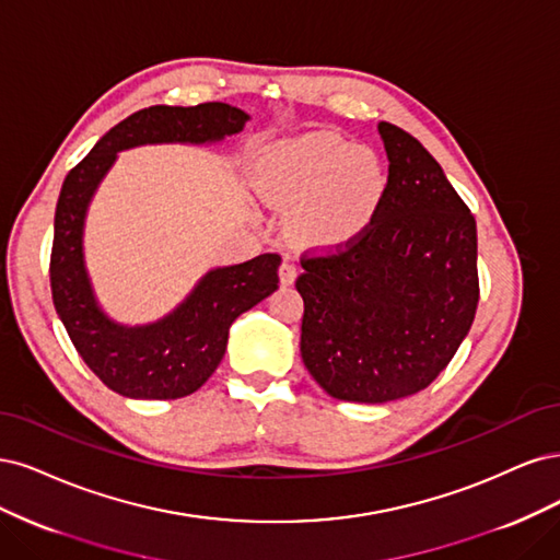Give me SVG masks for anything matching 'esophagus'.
Segmentation results:
<instances>
[{"label":"esophagus","instance_id":"1","mask_svg":"<svg viewBox=\"0 0 560 560\" xmlns=\"http://www.w3.org/2000/svg\"><path fill=\"white\" fill-rule=\"evenodd\" d=\"M295 277H298V267L291 258H285L279 267V279L283 285H293L295 283Z\"/></svg>","mask_w":560,"mask_h":560}]
</instances>
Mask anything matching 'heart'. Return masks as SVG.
<instances>
[{
  "mask_svg": "<svg viewBox=\"0 0 560 560\" xmlns=\"http://www.w3.org/2000/svg\"><path fill=\"white\" fill-rule=\"evenodd\" d=\"M388 188L384 160L370 147L332 132L283 141L269 155L262 192L293 213L295 237L310 248L335 250L363 237Z\"/></svg>",
  "mask_w": 560,
  "mask_h": 560,
  "instance_id": "b5f03b06",
  "label": "heart"
}]
</instances>
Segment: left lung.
I'll use <instances>...</instances> for the list:
<instances>
[{"instance_id": "left-lung-1", "label": "left lung", "mask_w": 560, "mask_h": 560, "mask_svg": "<svg viewBox=\"0 0 560 560\" xmlns=\"http://www.w3.org/2000/svg\"><path fill=\"white\" fill-rule=\"evenodd\" d=\"M376 130L390 162L376 219L345 250L302 258L295 281L304 368L332 398L368 405L435 382L479 302L475 215L419 139Z\"/></svg>"}]
</instances>
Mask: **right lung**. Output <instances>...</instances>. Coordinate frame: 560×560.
<instances>
[{
  "label": "right lung",
  "instance_id": "add662e5",
  "mask_svg": "<svg viewBox=\"0 0 560 560\" xmlns=\"http://www.w3.org/2000/svg\"><path fill=\"white\" fill-rule=\"evenodd\" d=\"M246 120V112L223 102L149 106L106 132L65 178L50 250L52 304L85 365L125 398L176 400L200 388L221 365L232 323L279 288L281 256L209 269L174 312L147 326H125L102 310L90 283L83 254L88 207L120 151L215 143L242 132Z\"/></svg>",
  "mask_w": 560,
  "mask_h": 560
}]
</instances>
